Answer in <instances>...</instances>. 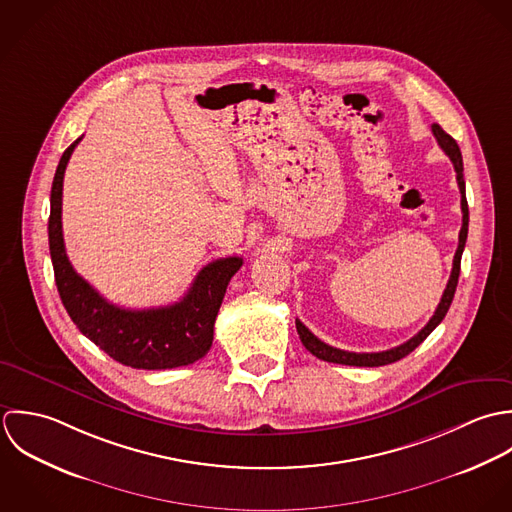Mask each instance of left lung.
<instances>
[{
	"label": "left lung",
	"instance_id": "obj_1",
	"mask_svg": "<svg viewBox=\"0 0 512 512\" xmlns=\"http://www.w3.org/2000/svg\"><path fill=\"white\" fill-rule=\"evenodd\" d=\"M431 132L437 140V144L441 146V150L449 156V160L453 162L455 174H457V184H459V192H461V211H463V225L459 231V245L453 257V269H451V277L449 283L443 291L441 303L435 308V314L429 318V322L413 336L409 338L408 342L392 348V350H384V352H346L334 346H328L326 342H322L320 338H316L307 326L297 318V332L299 338L303 342V346L307 348L308 352L324 362H334V364H346V366H366V368H374V366H386L392 362H398L402 358H406L409 352H413L431 332L433 328L445 318L447 310L451 307V301L455 297V289H457V281H459V271H461V255L465 249V241H467V231H469V205H467V198H465V180H463V158H461V150L457 146V142L439 126L433 124Z\"/></svg>",
	"mask_w": 512,
	"mask_h": 512
}]
</instances>
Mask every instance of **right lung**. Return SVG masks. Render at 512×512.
Segmentation results:
<instances>
[{
    "mask_svg": "<svg viewBox=\"0 0 512 512\" xmlns=\"http://www.w3.org/2000/svg\"><path fill=\"white\" fill-rule=\"evenodd\" d=\"M83 138V136H81ZM77 138L61 156L49 215V251L59 297L77 328L112 360L136 370H166L194 364L213 342L215 316L241 257L217 259L198 273L182 301L160 308L116 307L101 297L69 263L63 241L61 204L67 162L81 142Z\"/></svg>",
    "mask_w": 512,
    "mask_h": 512,
    "instance_id": "add662e5",
    "label": "right lung"
}]
</instances>
